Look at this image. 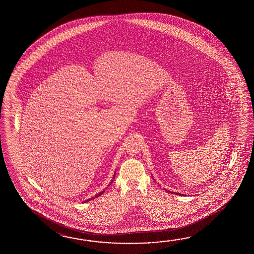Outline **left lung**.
Returning a JSON list of instances; mask_svg holds the SVG:
<instances>
[{"label": "left lung", "mask_w": 254, "mask_h": 254, "mask_svg": "<svg viewBox=\"0 0 254 254\" xmlns=\"http://www.w3.org/2000/svg\"><path fill=\"white\" fill-rule=\"evenodd\" d=\"M171 193H173V192H171ZM174 194H176V195H181L180 193H175V192H174Z\"/></svg>", "instance_id": "8db88e82"}]
</instances>
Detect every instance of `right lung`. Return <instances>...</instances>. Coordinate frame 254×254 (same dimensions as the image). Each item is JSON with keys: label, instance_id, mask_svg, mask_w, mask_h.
Returning a JSON list of instances; mask_svg holds the SVG:
<instances>
[{"label": "right lung", "instance_id": "add662e5", "mask_svg": "<svg viewBox=\"0 0 254 254\" xmlns=\"http://www.w3.org/2000/svg\"><path fill=\"white\" fill-rule=\"evenodd\" d=\"M103 193H104V191L100 192V193H99V194H98V195H96V197H97V196H99V195H102V194H103ZM92 199H94V197H92L91 199H89V200H92ZM89 200H87V201H89Z\"/></svg>", "mask_w": 254, "mask_h": 254}]
</instances>
